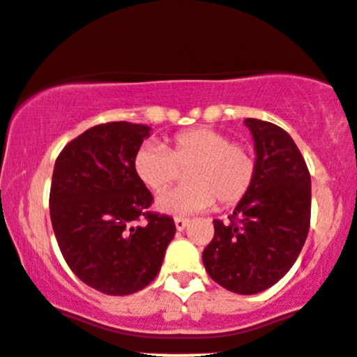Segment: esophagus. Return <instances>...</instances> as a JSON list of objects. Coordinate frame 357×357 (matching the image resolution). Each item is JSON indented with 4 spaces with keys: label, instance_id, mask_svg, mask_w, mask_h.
I'll list each match as a JSON object with an SVG mask.
<instances>
[{
    "label": "esophagus",
    "instance_id": "esophagus-1",
    "mask_svg": "<svg viewBox=\"0 0 357 357\" xmlns=\"http://www.w3.org/2000/svg\"><path fill=\"white\" fill-rule=\"evenodd\" d=\"M188 222H190V220H188V218H174L176 229H178V231H183V229H185V227L188 226Z\"/></svg>",
    "mask_w": 357,
    "mask_h": 357
}]
</instances>
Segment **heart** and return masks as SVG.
<instances>
[{
    "label": "heart",
    "mask_w": 357,
    "mask_h": 357,
    "mask_svg": "<svg viewBox=\"0 0 357 357\" xmlns=\"http://www.w3.org/2000/svg\"><path fill=\"white\" fill-rule=\"evenodd\" d=\"M135 174L153 192L165 190L186 171V183L158 195L162 213L190 215L210 210L215 201L233 206L249 194L256 179V158L242 144L211 128L181 131L163 147L144 144L133 160Z\"/></svg>",
    "instance_id": "obj_1"
}]
</instances>
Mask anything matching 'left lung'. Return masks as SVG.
<instances>
[{"mask_svg":"<svg viewBox=\"0 0 357 357\" xmlns=\"http://www.w3.org/2000/svg\"><path fill=\"white\" fill-rule=\"evenodd\" d=\"M256 151V179L229 222L213 220L202 263L215 282L240 295L271 288L294 266L306 242L311 178L294 139L282 128L245 119Z\"/></svg>","mask_w":357,"mask_h":357,"instance_id":"left-lung-1","label":"left lung"}]
</instances>
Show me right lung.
Listing matches in <instances>:
<instances>
[{
    "label": "right lung",
    "mask_w": 357,
    "mask_h": 357,
    "mask_svg": "<svg viewBox=\"0 0 357 357\" xmlns=\"http://www.w3.org/2000/svg\"><path fill=\"white\" fill-rule=\"evenodd\" d=\"M151 128L107 123L70 140L54 162L50 213L70 271L107 295H130L158 275L174 220L147 208L153 195L133 160Z\"/></svg>",
    "instance_id": "1"
}]
</instances>
